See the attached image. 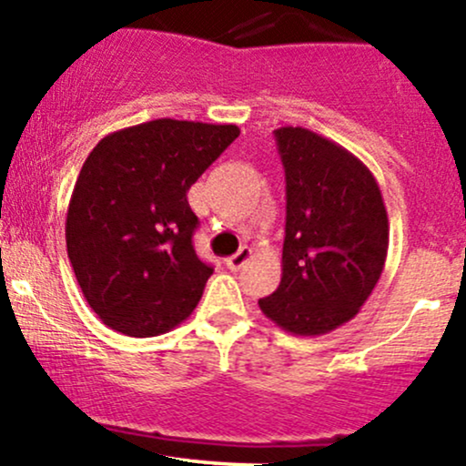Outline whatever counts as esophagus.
I'll return each mask as SVG.
<instances>
[{
	"mask_svg": "<svg viewBox=\"0 0 466 466\" xmlns=\"http://www.w3.org/2000/svg\"><path fill=\"white\" fill-rule=\"evenodd\" d=\"M250 255H253V253H250V248H239L238 253L231 255V258L227 259V266L231 270H239L250 259Z\"/></svg>",
	"mask_w": 466,
	"mask_h": 466,
	"instance_id": "1",
	"label": "esophagus"
}]
</instances>
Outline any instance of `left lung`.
I'll use <instances>...</instances> for the list:
<instances>
[{"instance_id":"8db88e82","label":"left lung","mask_w":466,"mask_h":466,"mask_svg":"<svg viewBox=\"0 0 466 466\" xmlns=\"http://www.w3.org/2000/svg\"><path fill=\"white\" fill-rule=\"evenodd\" d=\"M286 171L281 281L259 308L281 330L319 337L357 317L385 268L390 222L354 154L306 127L275 129Z\"/></svg>"}]
</instances>
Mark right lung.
I'll return each mask as SVG.
<instances>
[{
    "instance_id": "right-lung-1",
    "label": "right lung",
    "mask_w": 466,
    "mask_h": 466,
    "mask_svg": "<svg viewBox=\"0 0 466 466\" xmlns=\"http://www.w3.org/2000/svg\"><path fill=\"white\" fill-rule=\"evenodd\" d=\"M239 136L238 125L156 118L98 140L72 191L67 258L98 319L127 337L191 315L213 268L193 250L187 191Z\"/></svg>"
}]
</instances>
